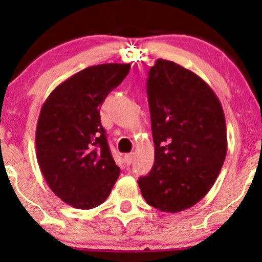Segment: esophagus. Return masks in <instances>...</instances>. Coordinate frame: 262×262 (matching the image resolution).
Returning <instances> with one entry per match:
<instances>
[{
	"instance_id": "34e87169",
	"label": "esophagus",
	"mask_w": 262,
	"mask_h": 262,
	"mask_svg": "<svg viewBox=\"0 0 262 262\" xmlns=\"http://www.w3.org/2000/svg\"><path fill=\"white\" fill-rule=\"evenodd\" d=\"M133 159H134V154H125L124 155V161L127 165H130L132 161H133Z\"/></svg>"
}]
</instances>
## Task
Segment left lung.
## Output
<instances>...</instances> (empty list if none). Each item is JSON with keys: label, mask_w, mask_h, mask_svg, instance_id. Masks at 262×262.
Wrapping results in <instances>:
<instances>
[{"label": "left lung", "mask_w": 262, "mask_h": 262, "mask_svg": "<svg viewBox=\"0 0 262 262\" xmlns=\"http://www.w3.org/2000/svg\"><path fill=\"white\" fill-rule=\"evenodd\" d=\"M146 92L155 161L138 185L149 206L181 212L208 193L223 166V108L208 83L169 60L158 59L150 69Z\"/></svg>", "instance_id": "obj_1"}]
</instances>
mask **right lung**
Wrapping results in <instances>:
<instances>
[{
  "label": "right lung",
  "mask_w": 262,
  "mask_h": 262,
  "mask_svg": "<svg viewBox=\"0 0 262 262\" xmlns=\"http://www.w3.org/2000/svg\"><path fill=\"white\" fill-rule=\"evenodd\" d=\"M129 70L130 64L90 66L56 86L41 106L35 130L39 167L50 189L74 208L103 203L121 172L100 108Z\"/></svg>",
  "instance_id": "add662e5"
}]
</instances>
